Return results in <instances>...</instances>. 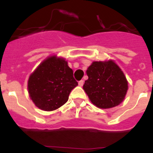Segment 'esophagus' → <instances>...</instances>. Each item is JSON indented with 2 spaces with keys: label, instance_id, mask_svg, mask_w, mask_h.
<instances>
[{
  "label": "esophagus",
  "instance_id": "1",
  "mask_svg": "<svg viewBox=\"0 0 153 153\" xmlns=\"http://www.w3.org/2000/svg\"><path fill=\"white\" fill-rule=\"evenodd\" d=\"M83 83H84V81H83V80L79 81V86H83Z\"/></svg>",
  "mask_w": 153,
  "mask_h": 153
}]
</instances>
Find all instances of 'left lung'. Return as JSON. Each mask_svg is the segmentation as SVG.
Returning a JSON list of instances; mask_svg holds the SVG:
<instances>
[{
  "label": "left lung",
  "instance_id": "8db88e82",
  "mask_svg": "<svg viewBox=\"0 0 153 153\" xmlns=\"http://www.w3.org/2000/svg\"><path fill=\"white\" fill-rule=\"evenodd\" d=\"M86 74L88 79L85 81L83 90L95 106L109 109L123 102L128 90V82L114 62H93Z\"/></svg>",
  "mask_w": 153,
  "mask_h": 153
}]
</instances>
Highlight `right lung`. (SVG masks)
Instances as JSON below:
<instances>
[{
    "instance_id": "obj_1",
    "label": "right lung",
    "mask_w": 153,
    "mask_h": 153,
    "mask_svg": "<svg viewBox=\"0 0 153 153\" xmlns=\"http://www.w3.org/2000/svg\"><path fill=\"white\" fill-rule=\"evenodd\" d=\"M77 85L67 62L53 56L42 62L30 76L28 92L37 107L52 111L67 102L70 92Z\"/></svg>"
}]
</instances>
